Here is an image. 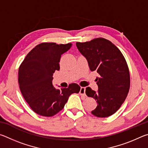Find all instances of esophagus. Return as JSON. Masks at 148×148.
<instances>
[{"mask_svg": "<svg viewBox=\"0 0 148 148\" xmlns=\"http://www.w3.org/2000/svg\"><path fill=\"white\" fill-rule=\"evenodd\" d=\"M79 94L81 95H83V96H86V87H82L81 88H80Z\"/></svg>", "mask_w": 148, "mask_h": 148, "instance_id": "1", "label": "esophagus"}]
</instances>
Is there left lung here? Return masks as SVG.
<instances>
[{
	"instance_id": "8db88e82",
	"label": "left lung",
	"mask_w": 148,
	"mask_h": 148,
	"mask_svg": "<svg viewBox=\"0 0 148 148\" xmlns=\"http://www.w3.org/2000/svg\"><path fill=\"white\" fill-rule=\"evenodd\" d=\"M77 49L86 57L91 71H97V91L87 87L86 93L97 102L91 113L98 117L112 116L119 109L130 88L128 65L120 50L103 38L76 42Z\"/></svg>"
}]
</instances>
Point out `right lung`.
<instances>
[{
	"instance_id": "obj_1",
	"label": "right lung",
	"mask_w": 148,
	"mask_h": 148,
	"mask_svg": "<svg viewBox=\"0 0 148 148\" xmlns=\"http://www.w3.org/2000/svg\"><path fill=\"white\" fill-rule=\"evenodd\" d=\"M71 46V43H41L27 55L20 65V90L31 108L40 116H54L63 109L70 95L79 92L80 87L76 84L59 89L52 84L53 73L60 69L61 56Z\"/></svg>"
}]
</instances>
